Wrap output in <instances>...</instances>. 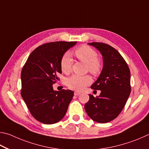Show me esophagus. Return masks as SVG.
I'll use <instances>...</instances> for the list:
<instances>
[{
    "label": "esophagus",
    "instance_id": "obj_1",
    "mask_svg": "<svg viewBox=\"0 0 149 149\" xmlns=\"http://www.w3.org/2000/svg\"><path fill=\"white\" fill-rule=\"evenodd\" d=\"M74 95H77H77H80L81 93H80V92H78V91H75V92H74Z\"/></svg>",
    "mask_w": 149,
    "mask_h": 149
}]
</instances>
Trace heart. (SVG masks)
Instances as JSON below:
<instances>
[{"mask_svg":"<svg viewBox=\"0 0 149 149\" xmlns=\"http://www.w3.org/2000/svg\"><path fill=\"white\" fill-rule=\"evenodd\" d=\"M75 54L78 59L88 64V70L93 74H97L100 71L101 65L97 61V53L93 49L87 46H82L76 49ZM72 62L71 55L69 53L67 52L63 55L60 61L62 71L65 73H69L71 70ZM92 82V79L89 75L80 76L73 74L67 79V85L70 89L80 91L84 90Z\"/></svg>","mask_w":149,"mask_h":149,"instance_id":"1","label":"heart"}]
</instances>
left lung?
<instances>
[{"label": "left lung", "instance_id": "obj_1", "mask_svg": "<svg viewBox=\"0 0 149 149\" xmlns=\"http://www.w3.org/2000/svg\"><path fill=\"white\" fill-rule=\"evenodd\" d=\"M100 51L103 66L97 80L91 88L101 90L97 97L90 95L84 108L88 115L98 123H107L115 119L124 109L128 99L130 71L120 54L113 47L101 42L88 43Z\"/></svg>", "mask_w": 149, "mask_h": 149}]
</instances>
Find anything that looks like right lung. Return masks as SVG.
Returning <instances> with one entry per match:
<instances>
[{
  "mask_svg": "<svg viewBox=\"0 0 149 149\" xmlns=\"http://www.w3.org/2000/svg\"><path fill=\"white\" fill-rule=\"evenodd\" d=\"M77 42H54L34 49L23 66L21 90L23 101L33 116L46 124L59 122L67 113L74 92L54 90L53 84L61 73V57Z\"/></svg>",
  "mask_w": 149,
  "mask_h": 149,
  "instance_id": "obj_1",
  "label": "right lung"
}]
</instances>
